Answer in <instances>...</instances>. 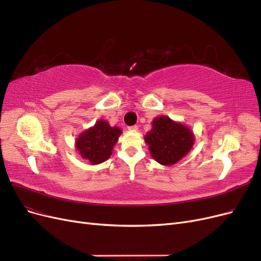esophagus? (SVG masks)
Returning <instances> with one entry per match:
<instances>
[{"instance_id":"34e87169","label":"esophagus","mask_w":261,"mask_h":261,"mask_svg":"<svg viewBox=\"0 0 261 261\" xmlns=\"http://www.w3.org/2000/svg\"><path fill=\"white\" fill-rule=\"evenodd\" d=\"M138 129V127L136 125H134V126H129L128 127V130H130V132H136Z\"/></svg>"}]
</instances>
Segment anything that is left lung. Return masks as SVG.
<instances>
[{
    "label": "left lung",
    "instance_id": "left-lung-1",
    "mask_svg": "<svg viewBox=\"0 0 261 261\" xmlns=\"http://www.w3.org/2000/svg\"><path fill=\"white\" fill-rule=\"evenodd\" d=\"M145 141L153 159L162 165H173L191 151L195 135L186 125L171 120L169 116H156L152 121Z\"/></svg>",
    "mask_w": 261,
    "mask_h": 261
}]
</instances>
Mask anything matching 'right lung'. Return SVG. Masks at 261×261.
Returning <instances> with one entry per match:
<instances>
[{"label":"right lung","instance_id":"1","mask_svg":"<svg viewBox=\"0 0 261 261\" xmlns=\"http://www.w3.org/2000/svg\"><path fill=\"white\" fill-rule=\"evenodd\" d=\"M122 129L110 125L105 120H98L76 138L75 148L83 159L92 165L107 161L112 154Z\"/></svg>","mask_w":261,"mask_h":261}]
</instances>
